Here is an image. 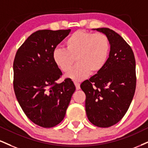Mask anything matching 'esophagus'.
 I'll use <instances>...</instances> for the list:
<instances>
[{
	"mask_svg": "<svg viewBox=\"0 0 148 148\" xmlns=\"http://www.w3.org/2000/svg\"><path fill=\"white\" fill-rule=\"evenodd\" d=\"M74 85H75V86H76V89L77 90H80V83H79V82H77V81H74Z\"/></svg>",
	"mask_w": 148,
	"mask_h": 148,
	"instance_id": "esophagus-1",
	"label": "esophagus"
}]
</instances>
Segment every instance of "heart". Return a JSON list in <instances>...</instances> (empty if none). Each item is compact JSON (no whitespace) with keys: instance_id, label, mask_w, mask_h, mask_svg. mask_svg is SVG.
<instances>
[{"instance_id":"1","label":"heart","mask_w":148,"mask_h":148,"mask_svg":"<svg viewBox=\"0 0 148 148\" xmlns=\"http://www.w3.org/2000/svg\"><path fill=\"white\" fill-rule=\"evenodd\" d=\"M66 49L56 48L53 51L54 63L62 72H67L75 60L77 64L67 74L74 81H82L89 75L100 72L109 56L110 43L102 33L78 30L65 42Z\"/></svg>"}]
</instances>
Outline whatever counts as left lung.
I'll use <instances>...</instances> for the list:
<instances>
[{"mask_svg":"<svg viewBox=\"0 0 148 148\" xmlns=\"http://www.w3.org/2000/svg\"><path fill=\"white\" fill-rule=\"evenodd\" d=\"M110 40V51L100 72L83 81L87 116L94 125L108 127L122 119L136 90V61L130 46L109 28H97Z\"/></svg>","mask_w":148,"mask_h":148,"instance_id":"8db88e82","label":"left lung"}]
</instances>
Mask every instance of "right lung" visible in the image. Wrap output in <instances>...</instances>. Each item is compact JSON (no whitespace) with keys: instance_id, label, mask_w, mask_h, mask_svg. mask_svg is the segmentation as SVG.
Returning a JSON list of instances; mask_svg holds the SVG:
<instances>
[{"instance_id":"obj_1","label":"right lung","mask_w":148,"mask_h":148,"mask_svg":"<svg viewBox=\"0 0 148 148\" xmlns=\"http://www.w3.org/2000/svg\"><path fill=\"white\" fill-rule=\"evenodd\" d=\"M70 32H35L18 49L14 58L16 97L27 118L40 127H52L63 121L76 90L68 78L57 83L62 72L52 57L55 48Z\"/></svg>"}]
</instances>
